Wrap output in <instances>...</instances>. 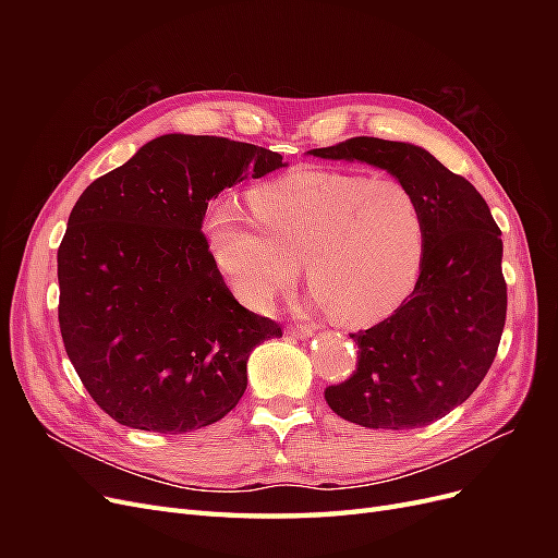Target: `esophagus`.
I'll return each mask as SVG.
<instances>
[{"mask_svg":"<svg viewBox=\"0 0 558 558\" xmlns=\"http://www.w3.org/2000/svg\"><path fill=\"white\" fill-rule=\"evenodd\" d=\"M286 335L298 337V340H310V337L314 335V328H310V326H289V328H286Z\"/></svg>","mask_w":558,"mask_h":558,"instance_id":"1","label":"esophagus"}]
</instances>
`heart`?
<instances>
[{"label": "heart", "instance_id": "b5f03b06", "mask_svg": "<svg viewBox=\"0 0 558 558\" xmlns=\"http://www.w3.org/2000/svg\"><path fill=\"white\" fill-rule=\"evenodd\" d=\"M251 207L216 199L205 214L211 258L244 307H272L302 260L316 302L342 326L377 324L414 291L426 223L400 179L302 167L253 189Z\"/></svg>", "mask_w": 558, "mask_h": 558}]
</instances>
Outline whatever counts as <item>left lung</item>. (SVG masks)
<instances>
[{
    "label": "left lung",
    "instance_id": "obj_1",
    "mask_svg": "<svg viewBox=\"0 0 558 558\" xmlns=\"http://www.w3.org/2000/svg\"><path fill=\"white\" fill-rule=\"evenodd\" d=\"M310 154L386 170L414 191L426 223L414 291L377 326L349 335L356 373L328 386L326 402L365 428L428 426L472 396L500 344L508 286L492 209L468 179L414 144L353 137Z\"/></svg>",
    "mask_w": 558,
    "mask_h": 558
}]
</instances>
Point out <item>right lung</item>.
Segmentation results:
<instances>
[{
	"label": "right lung",
	"mask_w": 558,
	"mask_h": 558,
	"mask_svg": "<svg viewBox=\"0 0 558 558\" xmlns=\"http://www.w3.org/2000/svg\"><path fill=\"white\" fill-rule=\"evenodd\" d=\"M283 165L263 146L162 134L76 199L58 248L60 332L118 424L191 433L244 396L251 351L281 328L234 300L202 218L223 189Z\"/></svg>",
	"instance_id": "1"
}]
</instances>
